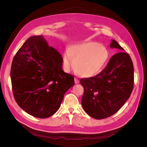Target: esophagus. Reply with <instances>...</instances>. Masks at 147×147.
Wrapping results in <instances>:
<instances>
[{
  "label": "esophagus",
  "mask_w": 147,
  "mask_h": 147,
  "mask_svg": "<svg viewBox=\"0 0 147 147\" xmlns=\"http://www.w3.org/2000/svg\"><path fill=\"white\" fill-rule=\"evenodd\" d=\"M79 82H80V80L77 77H75V83H76V84H77Z\"/></svg>",
  "instance_id": "1"
}]
</instances>
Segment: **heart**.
Listing matches in <instances>:
<instances>
[{"mask_svg": "<svg viewBox=\"0 0 147 147\" xmlns=\"http://www.w3.org/2000/svg\"><path fill=\"white\" fill-rule=\"evenodd\" d=\"M109 59L110 53L107 49L98 43L92 42L75 45L63 55L65 69L69 70L75 66V70L86 77L99 74Z\"/></svg>", "mask_w": 147, "mask_h": 147, "instance_id": "b5f03b06", "label": "heart"}]
</instances>
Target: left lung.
Returning <instances> with one entry per match:
<instances>
[{"instance_id":"obj_1","label":"left lung","mask_w":147,"mask_h":147,"mask_svg":"<svg viewBox=\"0 0 147 147\" xmlns=\"http://www.w3.org/2000/svg\"><path fill=\"white\" fill-rule=\"evenodd\" d=\"M110 47L124 50L115 40ZM134 83V66L129 55L123 51L117 53L99 74L81 78L84 88L82 99L84 110L97 119L112 116L129 98Z\"/></svg>"}]
</instances>
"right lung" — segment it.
Instances as JSON below:
<instances>
[{
    "mask_svg": "<svg viewBox=\"0 0 147 147\" xmlns=\"http://www.w3.org/2000/svg\"><path fill=\"white\" fill-rule=\"evenodd\" d=\"M63 61L42 35L31 36L17 51L10 71L12 91L25 112L46 118L59 109L65 93L75 84L73 75L63 71Z\"/></svg>",
    "mask_w": 147,
    "mask_h": 147,
    "instance_id": "right-lung-1",
    "label": "right lung"
}]
</instances>
